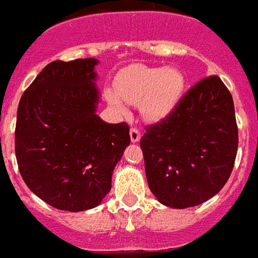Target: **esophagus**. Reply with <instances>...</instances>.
I'll list each match as a JSON object with an SVG mask.
<instances>
[{
	"label": "esophagus",
	"instance_id": "obj_1",
	"mask_svg": "<svg viewBox=\"0 0 258 258\" xmlns=\"http://www.w3.org/2000/svg\"><path fill=\"white\" fill-rule=\"evenodd\" d=\"M140 137H142V133L137 127H131V142L137 143L140 142Z\"/></svg>",
	"mask_w": 258,
	"mask_h": 258
}]
</instances>
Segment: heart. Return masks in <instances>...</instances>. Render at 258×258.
Listing matches in <instances>:
<instances>
[{"label":"heart","mask_w":258,"mask_h":258,"mask_svg":"<svg viewBox=\"0 0 258 258\" xmlns=\"http://www.w3.org/2000/svg\"><path fill=\"white\" fill-rule=\"evenodd\" d=\"M183 77L173 69L132 66L121 71L114 82L115 93L108 92V101L116 110L125 111L127 104H140L147 121H161L174 110L183 92Z\"/></svg>","instance_id":"b5f03b06"}]
</instances>
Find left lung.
Segmentation results:
<instances>
[{
	"mask_svg": "<svg viewBox=\"0 0 258 258\" xmlns=\"http://www.w3.org/2000/svg\"><path fill=\"white\" fill-rule=\"evenodd\" d=\"M148 187L165 206L204 204L228 181L238 151L232 96L217 75L199 81L140 139Z\"/></svg>",
	"mask_w": 258,
	"mask_h": 258,
	"instance_id": "obj_1",
	"label": "left lung"
}]
</instances>
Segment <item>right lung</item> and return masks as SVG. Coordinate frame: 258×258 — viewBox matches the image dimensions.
<instances>
[{
	"instance_id": "1",
	"label": "right lung",
	"mask_w": 258,
	"mask_h": 258,
	"mask_svg": "<svg viewBox=\"0 0 258 258\" xmlns=\"http://www.w3.org/2000/svg\"><path fill=\"white\" fill-rule=\"evenodd\" d=\"M96 59L52 61L19 101V172L38 198L59 210L100 205L131 144L127 123H107L96 114Z\"/></svg>"
}]
</instances>
